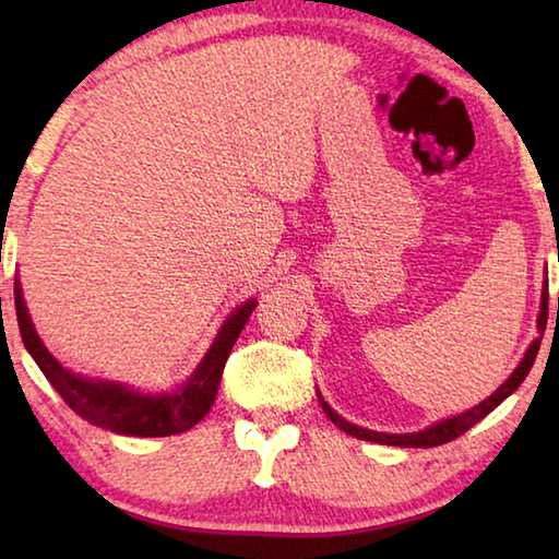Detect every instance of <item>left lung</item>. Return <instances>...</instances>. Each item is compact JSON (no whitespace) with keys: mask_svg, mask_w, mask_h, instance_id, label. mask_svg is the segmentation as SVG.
<instances>
[{"mask_svg":"<svg viewBox=\"0 0 559 559\" xmlns=\"http://www.w3.org/2000/svg\"><path fill=\"white\" fill-rule=\"evenodd\" d=\"M557 310H559V298H557ZM545 325H547V283H545V293H543V302H540V318H537V328H540V337L533 340V345L527 347V353L523 357V362L518 365V370L508 377V380L500 384V390H496L493 394L488 396V400L480 402L478 406H473V409L463 412L459 416H451V419H443L439 424H433V427L424 429L419 433H380V431H370V429H359L355 424L345 421L343 416L335 414L330 409L328 402L323 396L318 394L320 406H323V412L328 414V419L335 424L337 429H343L345 433L355 439H365V441H374V443H386V447H406V449H431V447H441V443H449L461 433H466L473 424H478L484 419L486 414H490L496 409V406L506 400V396L513 394L523 380L530 372V367H533L535 357H537V349H540V340L545 333Z\"/></svg>","mask_w":559,"mask_h":559,"instance_id":"8db88e82","label":"left lung"}]
</instances>
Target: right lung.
Listing matches in <instances>:
<instances>
[{
    "label": "right lung",
    "mask_w": 559,
    "mask_h": 559,
    "mask_svg": "<svg viewBox=\"0 0 559 559\" xmlns=\"http://www.w3.org/2000/svg\"><path fill=\"white\" fill-rule=\"evenodd\" d=\"M14 306L24 347L29 349L34 362L41 367L46 380L61 394V400L81 419H86L93 427L126 433V437H169V433L192 429L212 409L226 357H229L236 337L241 335L246 320L257 308V300H246L241 308L234 310L202 365L189 377V382L173 394H143L116 382H93L63 370L36 335L19 281H14Z\"/></svg>",
    "instance_id": "right-lung-1"
}]
</instances>
